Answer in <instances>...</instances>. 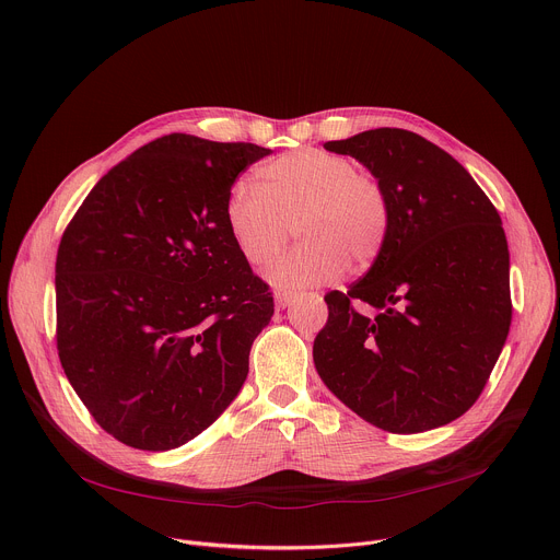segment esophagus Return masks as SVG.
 <instances>
[{"instance_id": "obj_1", "label": "esophagus", "mask_w": 560, "mask_h": 560, "mask_svg": "<svg viewBox=\"0 0 560 560\" xmlns=\"http://www.w3.org/2000/svg\"><path fill=\"white\" fill-rule=\"evenodd\" d=\"M292 301H294V294H292V292H277V307H279V310L288 307Z\"/></svg>"}]
</instances>
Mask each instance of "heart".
<instances>
[{"label":"heart","mask_w":560,"mask_h":560,"mask_svg":"<svg viewBox=\"0 0 560 560\" xmlns=\"http://www.w3.org/2000/svg\"><path fill=\"white\" fill-rule=\"evenodd\" d=\"M264 186L238 182L225 223L242 257L268 266L296 228L305 244L281 257L268 279L277 288L330 283L348 268L368 270L385 250L392 210L383 184L348 156L318 148L285 152L261 168Z\"/></svg>","instance_id":"obj_1"}]
</instances>
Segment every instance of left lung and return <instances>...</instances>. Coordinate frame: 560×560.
<instances>
[{
  "label": "left lung",
  "instance_id": "1",
  "mask_svg": "<svg viewBox=\"0 0 560 560\" xmlns=\"http://www.w3.org/2000/svg\"><path fill=\"white\" fill-rule=\"evenodd\" d=\"M383 184L392 223L378 261L328 292L312 357L328 389L394 434L447 425L481 396L512 324L501 217L452 154L401 128L328 141ZM354 302L372 304L374 317Z\"/></svg>",
  "mask_w": 560,
  "mask_h": 560
}]
</instances>
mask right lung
Instances as JSON below:
<instances>
[{
	"label": "right lung",
	"mask_w": 560,
	"mask_h": 560,
	"mask_svg": "<svg viewBox=\"0 0 560 560\" xmlns=\"http://www.w3.org/2000/svg\"><path fill=\"white\" fill-rule=\"evenodd\" d=\"M270 154L173 132L108 171L55 264L57 350L93 419L150 452L210 428L248 376L275 301L236 250L225 203Z\"/></svg>",
	"instance_id": "obj_1"
}]
</instances>
